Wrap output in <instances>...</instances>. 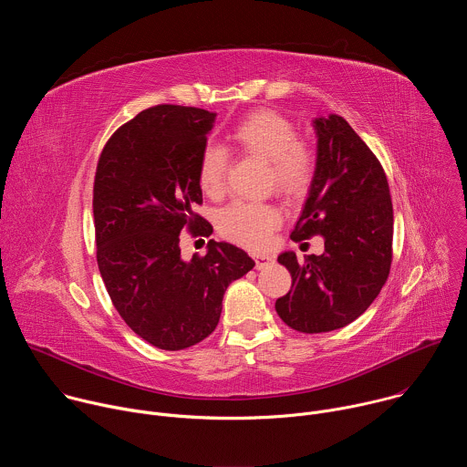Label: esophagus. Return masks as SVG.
I'll return each instance as SVG.
<instances>
[{"label":"esophagus","mask_w":467,"mask_h":467,"mask_svg":"<svg viewBox=\"0 0 467 467\" xmlns=\"http://www.w3.org/2000/svg\"><path fill=\"white\" fill-rule=\"evenodd\" d=\"M253 258H254V268L256 270L268 268V265L274 262V256L272 254H265V253H254Z\"/></svg>","instance_id":"34e87169"}]
</instances>
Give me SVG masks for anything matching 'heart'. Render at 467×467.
<instances>
[{
	"label": "heart",
	"mask_w": 467,
	"mask_h": 467,
	"mask_svg": "<svg viewBox=\"0 0 467 467\" xmlns=\"http://www.w3.org/2000/svg\"><path fill=\"white\" fill-rule=\"evenodd\" d=\"M234 148L268 162V182L285 195L303 193L316 171L314 148L297 139L296 125L281 112L260 109L240 119L229 135ZM227 151L207 146L199 159L197 184L207 195L218 197L225 188ZM283 216L275 205L234 202L220 213L222 234L249 249H260L272 240Z\"/></svg>",
	"instance_id": "1"
}]
</instances>
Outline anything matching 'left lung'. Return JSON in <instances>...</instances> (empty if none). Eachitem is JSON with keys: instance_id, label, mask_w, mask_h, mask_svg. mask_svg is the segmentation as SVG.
Masks as SVG:
<instances>
[{"instance_id": "left-lung-1", "label": "left lung", "mask_w": 467, "mask_h": 467, "mask_svg": "<svg viewBox=\"0 0 467 467\" xmlns=\"http://www.w3.org/2000/svg\"><path fill=\"white\" fill-rule=\"evenodd\" d=\"M316 171L294 242L323 236L325 251L299 262L294 251L279 254L292 288L275 310L294 330L316 335L337 330L375 301L391 265L393 209L386 173L338 114L314 118Z\"/></svg>"}]
</instances>
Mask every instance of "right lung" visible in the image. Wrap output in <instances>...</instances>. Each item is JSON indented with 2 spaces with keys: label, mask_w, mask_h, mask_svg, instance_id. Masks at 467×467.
Masks as SVG:
<instances>
[{
  "label": "right lung",
  "mask_w": 467,
  "mask_h": 467,
  "mask_svg": "<svg viewBox=\"0 0 467 467\" xmlns=\"http://www.w3.org/2000/svg\"><path fill=\"white\" fill-rule=\"evenodd\" d=\"M216 112L157 105L123 123L105 144L94 179L98 268L123 321L148 344L181 351L205 340L227 286L254 260L227 242L184 260L181 233L211 236L193 213L203 203L197 166Z\"/></svg>",
  "instance_id": "add662e5"
}]
</instances>
